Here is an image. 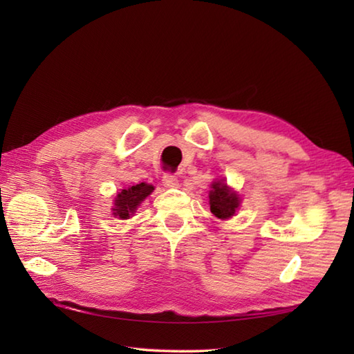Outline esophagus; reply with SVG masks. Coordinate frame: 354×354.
<instances>
[{
	"label": "esophagus",
	"instance_id": "esophagus-1",
	"mask_svg": "<svg viewBox=\"0 0 354 354\" xmlns=\"http://www.w3.org/2000/svg\"><path fill=\"white\" fill-rule=\"evenodd\" d=\"M162 185L169 187V189H173V187L179 185V179H178V176L171 175V173H165V175L162 176Z\"/></svg>",
	"mask_w": 354,
	"mask_h": 354
}]
</instances>
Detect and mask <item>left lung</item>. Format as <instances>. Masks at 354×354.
I'll use <instances>...</instances> for the list:
<instances>
[{
  "label": "left lung",
  "instance_id": "8db88e82",
  "mask_svg": "<svg viewBox=\"0 0 354 354\" xmlns=\"http://www.w3.org/2000/svg\"><path fill=\"white\" fill-rule=\"evenodd\" d=\"M209 209L217 219H230L236 214V209L240 207V199L236 192H232L223 179L214 181L209 190Z\"/></svg>",
  "mask_w": 354,
  "mask_h": 354
}]
</instances>
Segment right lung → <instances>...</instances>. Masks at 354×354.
<instances>
[{
  "label": "right lung",
  "mask_w": 354,
  "mask_h": 354,
  "mask_svg": "<svg viewBox=\"0 0 354 354\" xmlns=\"http://www.w3.org/2000/svg\"><path fill=\"white\" fill-rule=\"evenodd\" d=\"M155 190L153 185L141 183L137 185H132L129 189H124L120 192L115 201H114V208H112V214L120 217V219H129L131 216H133L135 209L138 208V205L145 201L150 193Z\"/></svg>",
  "instance_id": "obj_1"
}]
</instances>
